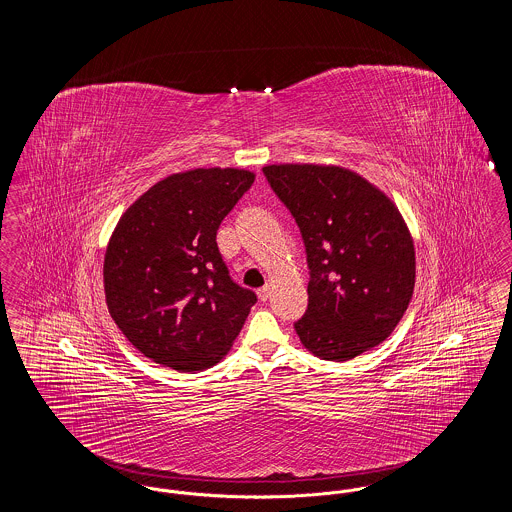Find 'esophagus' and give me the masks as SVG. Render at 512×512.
<instances>
[{
	"mask_svg": "<svg viewBox=\"0 0 512 512\" xmlns=\"http://www.w3.org/2000/svg\"><path fill=\"white\" fill-rule=\"evenodd\" d=\"M270 293H272L270 286H263V288L257 292V295H259V299H261V301H267L268 297H270Z\"/></svg>",
	"mask_w": 512,
	"mask_h": 512,
	"instance_id": "obj_1",
	"label": "esophagus"
}]
</instances>
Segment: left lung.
<instances>
[{
    "label": "left lung",
    "mask_w": 512,
    "mask_h": 512,
    "mask_svg": "<svg viewBox=\"0 0 512 512\" xmlns=\"http://www.w3.org/2000/svg\"><path fill=\"white\" fill-rule=\"evenodd\" d=\"M272 192L299 226L309 305L293 326L326 361H349L386 340L414 290V245L397 207L341 167L268 165Z\"/></svg>",
    "instance_id": "1"
}]
</instances>
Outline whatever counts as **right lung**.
<instances>
[{"instance_id":"add662e5","label":"right lung","mask_w":512,"mask_h":512,"mask_svg":"<svg viewBox=\"0 0 512 512\" xmlns=\"http://www.w3.org/2000/svg\"><path fill=\"white\" fill-rule=\"evenodd\" d=\"M242 169L167 176L122 215L105 253L109 313L126 340L178 372L219 363L257 295L222 261L217 230L251 188Z\"/></svg>"}]
</instances>
